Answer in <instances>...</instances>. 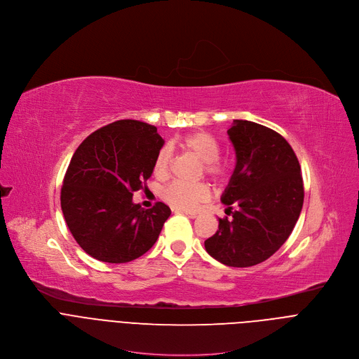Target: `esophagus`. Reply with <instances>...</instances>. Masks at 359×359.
<instances>
[{
    "label": "esophagus",
    "mask_w": 359,
    "mask_h": 359,
    "mask_svg": "<svg viewBox=\"0 0 359 359\" xmlns=\"http://www.w3.org/2000/svg\"><path fill=\"white\" fill-rule=\"evenodd\" d=\"M183 213H184L186 216H189L190 219H196V217L198 216V212H190V210H183Z\"/></svg>",
    "instance_id": "1"
}]
</instances>
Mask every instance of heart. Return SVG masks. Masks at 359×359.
<instances>
[{"mask_svg":"<svg viewBox=\"0 0 359 359\" xmlns=\"http://www.w3.org/2000/svg\"><path fill=\"white\" fill-rule=\"evenodd\" d=\"M180 146L190 151L200 162H203V173L217 183H223L230 177V166L219 158L220 144L209 132H194L180 140ZM172 163V151L169 147H162L153 162V175L158 179H165L169 175ZM162 197L173 208L182 210H193L198 204L210 197V189L206 183H184L172 182L168 184Z\"/></svg>","mask_w":359,"mask_h":359,"instance_id":"heart-1","label":"heart"}]
</instances>
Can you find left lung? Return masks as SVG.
<instances>
[{"label":"left lung","mask_w":359,"mask_h":359,"mask_svg":"<svg viewBox=\"0 0 359 359\" xmlns=\"http://www.w3.org/2000/svg\"><path fill=\"white\" fill-rule=\"evenodd\" d=\"M236 150V169L222 197L229 217L206 241V251L229 267L266 262L290 237L302 209L299 162L276 130L250 121L227 130Z\"/></svg>","instance_id":"1"}]
</instances>
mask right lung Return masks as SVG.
<instances>
[{
    "instance_id": "obj_1",
    "label": "right lung",
    "mask_w": 359,
    "mask_h": 359,
    "mask_svg": "<svg viewBox=\"0 0 359 359\" xmlns=\"http://www.w3.org/2000/svg\"><path fill=\"white\" fill-rule=\"evenodd\" d=\"M165 140L158 129L132 119L90 133L75 150L61 189V209L76 243L90 257L128 263L156 243L170 209L132 201L146 189Z\"/></svg>"
}]
</instances>
